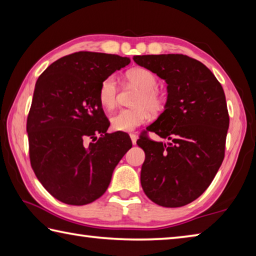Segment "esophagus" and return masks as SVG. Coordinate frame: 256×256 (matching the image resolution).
I'll list each match as a JSON object with an SVG mask.
<instances>
[{
	"label": "esophagus",
	"instance_id": "1",
	"mask_svg": "<svg viewBox=\"0 0 256 256\" xmlns=\"http://www.w3.org/2000/svg\"><path fill=\"white\" fill-rule=\"evenodd\" d=\"M130 138H131V140H132V144L133 146H136V140H138V136H136V134H130Z\"/></svg>",
	"mask_w": 256,
	"mask_h": 256
}]
</instances>
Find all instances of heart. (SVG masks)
<instances>
[{"mask_svg": "<svg viewBox=\"0 0 256 256\" xmlns=\"http://www.w3.org/2000/svg\"><path fill=\"white\" fill-rule=\"evenodd\" d=\"M130 84L140 90L133 105L136 108L120 110L112 116V128L115 131L131 132L144 124L149 120V112L158 114L164 108V98L157 89L158 79L154 72L146 68H133L126 72ZM118 84L114 76H110L102 81L98 90V99L105 110H112L116 105Z\"/></svg>", "mask_w": 256, "mask_h": 256, "instance_id": "heart-1", "label": "heart"}]
</instances>
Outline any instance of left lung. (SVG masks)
Listing matches in <instances>:
<instances>
[{"label": "left lung", "mask_w": 256, "mask_h": 256, "mask_svg": "<svg viewBox=\"0 0 256 256\" xmlns=\"http://www.w3.org/2000/svg\"><path fill=\"white\" fill-rule=\"evenodd\" d=\"M133 60L166 81L168 92L164 110L146 131L170 142L136 141L146 154L142 188L158 206H186L209 188L222 164L229 126L224 89L204 64L183 54Z\"/></svg>", "instance_id": "obj_1"}]
</instances>
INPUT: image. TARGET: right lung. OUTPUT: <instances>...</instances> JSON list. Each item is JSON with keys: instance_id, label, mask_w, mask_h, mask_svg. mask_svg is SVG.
<instances>
[{"instance_id": "1", "label": "right lung", "mask_w": 256, "mask_h": 256, "mask_svg": "<svg viewBox=\"0 0 256 256\" xmlns=\"http://www.w3.org/2000/svg\"><path fill=\"white\" fill-rule=\"evenodd\" d=\"M128 58L76 52L55 60L38 78L27 118L30 164L50 196L71 206L100 198L131 149L126 133H107L98 99L102 81Z\"/></svg>"}]
</instances>
